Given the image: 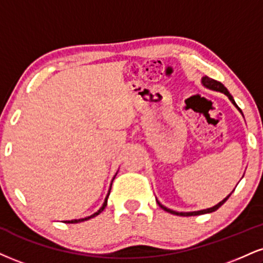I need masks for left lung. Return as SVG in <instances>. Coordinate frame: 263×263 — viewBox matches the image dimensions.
<instances>
[{
	"instance_id": "left-lung-1",
	"label": "left lung",
	"mask_w": 263,
	"mask_h": 263,
	"mask_svg": "<svg viewBox=\"0 0 263 263\" xmlns=\"http://www.w3.org/2000/svg\"><path fill=\"white\" fill-rule=\"evenodd\" d=\"M202 84L204 85L205 88H208V89H212V90H216V91H220V93H223V94H226V96L229 98V100L232 101V103L234 104V105H235L236 107H238V110L240 112H241V110H240V107L236 105V103H235V100L233 99V97H232V94L229 93V91H228V89L226 87H224V85L220 83V82H218V81H216V80H212V78H210V77H207V76H205V77H202ZM242 114V112H241ZM232 195V194H230ZM230 195L229 196H227L226 198H224L223 201H220L219 203L218 204H216V205H213V207H211V208H207V210H202V211H196V212H176V211H173V210H169V208H166V207H164V205L160 203L159 201H157L158 202V204L160 205V208H163L164 211H166L167 213H172V214H175V216H182V217H190V216H200V214H205V213H212V212H214V211H217L218 208L220 207V205H222L224 202H226L228 198L230 197Z\"/></svg>"
}]
</instances>
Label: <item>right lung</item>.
I'll use <instances>...</instances> for the list:
<instances>
[{
  "instance_id": "1",
  "label": "right lung",
  "mask_w": 263,
  "mask_h": 263,
  "mask_svg": "<svg viewBox=\"0 0 263 263\" xmlns=\"http://www.w3.org/2000/svg\"><path fill=\"white\" fill-rule=\"evenodd\" d=\"M114 179H115V176H114ZM110 190H111V186H110ZM110 190H109V192H107V195H106V197H105V201H104V203H103V205H101V207H100V210H99V211L96 212V213H94V214H91V216H89V217L82 218V219L65 220V223H81V222H84V220H88V219H90V218H94V217H97L98 214L101 213V212H103L104 210H105V207H106V204H107V197H109V195H110Z\"/></svg>"
}]
</instances>
